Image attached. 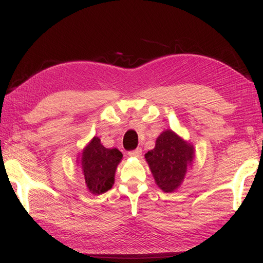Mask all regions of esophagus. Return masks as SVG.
<instances>
[{
    "label": "esophagus",
    "mask_w": 263,
    "mask_h": 263,
    "mask_svg": "<svg viewBox=\"0 0 263 263\" xmlns=\"http://www.w3.org/2000/svg\"><path fill=\"white\" fill-rule=\"evenodd\" d=\"M142 154V150L140 148H137L135 150H131V152H128L127 155L131 156V157H140Z\"/></svg>",
    "instance_id": "34e87169"
}]
</instances>
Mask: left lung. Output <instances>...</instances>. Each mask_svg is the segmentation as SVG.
I'll use <instances>...</instances> for the list:
<instances>
[{"mask_svg":"<svg viewBox=\"0 0 263 263\" xmlns=\"http://www.w3.org/2000/svg\"><path fill=\"white\" fill-rule=\"evenodd\" d=\"M157 185L164 192H173L185 176L187 165L193 160V147L174 132L167 130L156 141V147L146 154Z\"/></svg>","mask_w":263,"mask_h":263,"instance_id":"8db88e82","label":"left lung"}]
</instances>
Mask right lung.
<instances>
[{"instance_id":"obj_1","label":"right lung","mask_w":263,"mask_h":263,"mask_svg":"<svg viewBox=\"0 0 263 263\" xmlns=\"http://www.w3.org/2000/svg\"><path fill=\"white\" fill-rule=\"evenodd\" d=\"M123 157L116 148H105L95 137L82 153L81 165L86 184L93 194H102L113 186L117 164Z\"/></svg>"}]
</instances>
